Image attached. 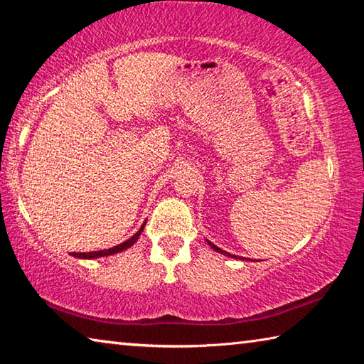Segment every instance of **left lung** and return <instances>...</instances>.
<instances>
[{"mask_svg":"<svg viewBox=\"0 0 364 364\" xmlns=\"http://www.w3.org/2000/svg\"><path fill=\"white\" fill-rule=\"evenodd\" d=\"M208 242V245H210V247L213 249V250H217V252H220V254H223V255H226V257H232V258H237L236 255H232V254H228V252H225V250H221L220 247H217V245H215V244H212L210 241H207ZM239 258H241V257H239ZM241 260H244V258H241Z\"/></svg>","mask_w":364,"mask_h":364,"instance_id":"8db88e82","label":"left lung"}]
</instances>
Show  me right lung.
<instances>
[{
  "label": "right lung",
  "instance_id": "obj_1",
  "mask_svg": "<svg viewBox=\"0 0 364 364\" xmlns=\"http://www.w3.org/2000/svg\"><path fill=\"white\" fill-rule=\"evenodd\" d=\"M146 225V223H144ZM144 225L139 228V231L136 232V234H133V236L128 239V241H125V242H122V244H119V245H115V247H112V249H106V250H95V252H73V257H77V258H100V257H107V255H114V254H119V252H123L125 249H128V247H132V245L138 241V237H139V234L143 232V230H144Z\"/></svg>",
  "mask_w": 364,
  "mask_h": 364
}]
</instances>
